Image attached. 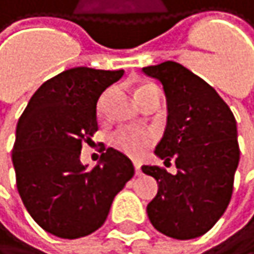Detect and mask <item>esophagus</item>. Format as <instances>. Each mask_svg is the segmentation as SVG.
Returning <instances> with one entry per match:
<instances>
[{
	"label": "esophagus",
	"mask_w": 254,
	"mask_h": 254,
	"mask_svg": "<svg viewBox=\"0 0 254 254\" xmlns=\"http://www.w3.org/2000/svg\"><path fill=\"white\" fill-rule=\"evenodd\" d=\"M134 168H135V174L141 176V165H140V162H134Z\"/></svg>",
	"instance_id": "obj_1"
}]
</instances>
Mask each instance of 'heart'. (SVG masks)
Returning a JSON list of instances; mask_svg holds the SVG:
<instances>
[{"label":"heart","instance_id":"b5f03b06","mask_svg":"<svg viewBox=\"0 0 254 254\" xmlns=\"http://www.w3.org/2000/svg\"><path fill=\"white\" fill-rule=\"evenodd\" d=\"M152 89H158L155 84H144L138 89V99ZM104 101V99H102ZM110 143L114 149L132 158H140L146 149L153 143V135L149 131H140L134 128H120L111 134Z\"/></svg>","mask_w":254,"mask_h":254}]
</instances>
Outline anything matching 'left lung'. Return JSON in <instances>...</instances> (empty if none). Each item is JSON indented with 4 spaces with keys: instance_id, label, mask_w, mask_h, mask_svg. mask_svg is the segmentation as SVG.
I'll list each match as a JSON object with an SVG mask.
<instances>
[{
    "instance_id": "1",
    "label": "left lung",
    "mask_w": 254,
    "mask_h": 254,
    "mask_svg": "<svg viewBox=\"0 0 254 254\" xmlns=\"http://www.w3.org/2000/svg\"><path fill=\"white\" fill-rule=\"evenodd\" d=\"M167 96V128L155 153L177 173L143 165L156 179L158 195L147 216L161 234L192 240L208 232L226 211L240 162L237 120L228 104L201 77L167 61L143 68Z\"/></svg>"
}]
</instances>
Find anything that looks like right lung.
<instances>
[{
  "label": "right lung",
  "instance_id": "right-lung-1",
  "mask_svg": "<svg viewBox=\"0 0 254 254\" xmlns=\"http://www.w3.org/2000/svg\"><path fill=\"white\" fill-rule=\"evenodd\" d=\"M123 69H66L44 81L22 113L11 161L31 217L49 234L74 240L101 228L134 165L111 147L96 167L80 162L81 143L98 131L96 102Z\"/></svg>",
  "mask_w": 254,
  "mask_h": 254
}]
</instances>
